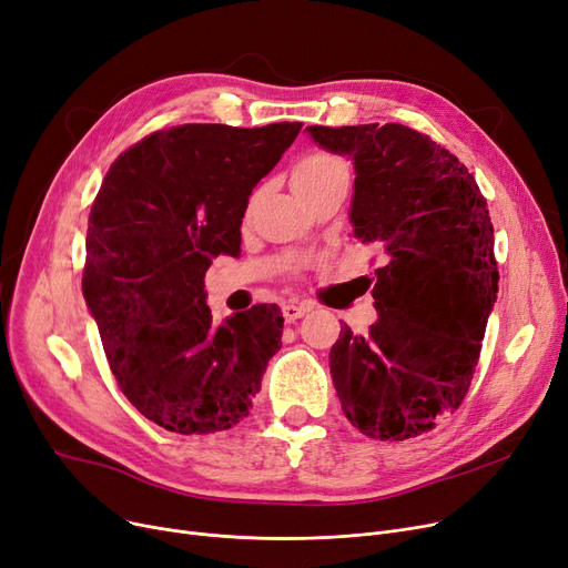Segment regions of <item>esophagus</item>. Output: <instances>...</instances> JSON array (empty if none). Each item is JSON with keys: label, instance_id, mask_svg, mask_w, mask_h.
I'll list each match as a JSON object with an SVG mask.
<instances>
[{"label": "esophagus", "instance_id": "1", "mask_svg": "<svg viewBox=\"0 0 568 568\" xmlns=\"http://www.w3.org/2000/svg\"><path fill=\"white\" fill-rule=\"evenodd\" d=\"M281 311H283V317H285V322H294V320L304 317V315L311 311V306H306V304H292V302H287V304H283V306H281Z\"/></svg>", "mask_w": 568, "mask_h": 568}]
</instances>
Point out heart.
<instances>
[{"label":"heart","mask_w":568,"mask_h":568,"mask_svg":"<svg viewBox=\"0 0 568 568\" xmlns=\"http://www.w3.org/2000/svg\"><path fill=\"white\" fill-rule=\"evenodd\" d=\"M347 176V168L341 159L332 154H308L300 163L292 168V189L294 193H304L311 189H317L334 179Z\"/></svg>","instance_id":"1"}]
</instances>
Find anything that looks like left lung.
Returning <instances> with one entry per match:
<instances>
[{
	"instance_id": "left-lung-1",
	"label": "left lung",
	"mask_w": 568,
	"mask_h": 568,
	"mask_svg": "<svg viewBox=\"0 0 568 568\" xmlns=\"http://www.w3.org/2000/svg\"><path fill=\"white\" fill-rule=\"evenodd\" d=\"M354 165L349 223L377 248L366 336L345 324L329 352L341 407L373 439H407L456 412L497 302L495 234L467 168L403 124L308 126Z\"/></svg>"
}]
</instances>
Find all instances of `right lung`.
I'll use <instances>...</instances> for the list:
<instances>
[{"label": "right lung", "instance_id": "obj_1", "mask_svg": "<svg viewBox=\"0 0 568 568\" xmlns=\"http://www.w3.org/2000/svg\"><path fill=\"white\" fill-rule=\"evenodd\" d=\"M302 122L184 124L108 170L87 227L82 294L119 389L149 422L209 435L248 416L281 349L283 315L257 304L214 324L204 274L242 244V219Z\"/></svg>", "mask_w": 568, "mask_h": 568}]
</instances>
